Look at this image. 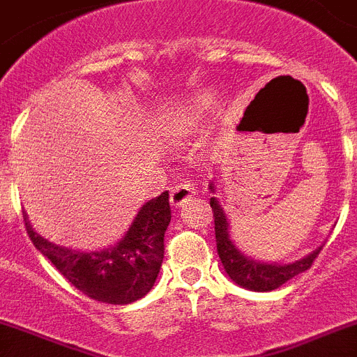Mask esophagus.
<instances>
[{"label": "esophagus", "instance_id": "1", "mask_svg": "<svg viewBox=\"0 0 357 357\" xmlns=\"http://www.w3.org/2000/svg\"><path fill=\"white\" fill-rule=\"evenodd\" d=\"M192 195H195V182L189 181V178H182L181 182L172 185V192H169L172 198L169 200L175 207H182Z\"/></svg>", "mask_w": 357, "mask_h": 357}]
</instances>
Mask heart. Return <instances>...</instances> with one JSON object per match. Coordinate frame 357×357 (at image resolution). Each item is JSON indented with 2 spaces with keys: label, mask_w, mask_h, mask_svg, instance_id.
I'll use <instances>...</instances> for the list:
<instances>
[{
  "label": "heart",
  "mask_w": 357,
  "mask_h": 357,
  "mask_svg": "<svg viewBox=\"0 0 357 357\" xmlns=\"http://www.w3.org/2000/svg\"><path fill=\"white\" fill-rule=\"evenodd\" d=\"M211 102V97L208 96H200L198 99L192 102V106H189L188 109L182 111V113H176L175 116H172V120H169V132L173 134H178L182 132V130L185 129V127L189 126V123L195 120V116L202 111V107H205L207 104Z\"/></svg>",
  "instance_id": "heart-1"
}]
</instances>
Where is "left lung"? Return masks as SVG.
<instances>
[{"instance_id": "8db88e82", "label": "left lung", "mask_w": 357, "mask_h": 357, "mask_svg": "<svg viewBox=\"0 0 357 357\" xmlns=\"http://www.w3.org/2000/svg\"><path fill=\"white\" fill-rule=\"evenodd\" d=\"M211 189H214L211 185ZM212 214H214V231H215V246H218V255L221 258L225 271L228 276L248 290L255 292H269V290L278 289L289 280H292L297 274L305 273L312 267L313 260L319 257L322 246L310 253L308 257L301 258L294 264H285V266H276V264H260L251 258L244 257L234 243L230 241L228 234V221L223 208L218 204L215 198H211Z\"/></svg>"}]
</instances>
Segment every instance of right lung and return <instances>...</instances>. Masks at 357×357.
I'll list each match as a JSON object with an SVG mask.
<instances>
[{
    "label": "right lung",
    "mask_w": 357,
    "mask_h": 357,
    "mask_svg": "<svg viewBox=\"0 0 357 357\" xmlns=\"http://www.w3.org/2000/svg\"><path fill=\"white\" fill-rule=\"evenodd\" d=\"M26 234L79 292L107 305H129L142 299L155 283L165 257V231L172 219L168 191L146 202L126 237L104 251H74L49 243L29 227Z\"/></svg>",
    "instance_id": "add662e5"
}]
</instances>
